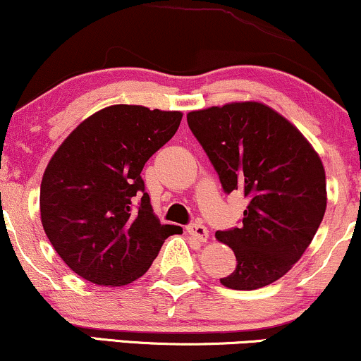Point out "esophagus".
<instances>
[{"instance_id": "obj_1", "label": "esophagus", "mask_w": 361, "mask_h": 361, "mask_svg": "<svg viewBox=\"0 0 361 361\" xmlns=\"http://www.w3.org/2000/svg\"><path fill=\"white\" fill-rule=\"evenodd\" d=\"M188 231H189V235H192L194 238L202 241V243H204V241H207V238H209V231H207V228L202 223L189 224Z\"/></svg>"}]
</instances>
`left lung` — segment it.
<instances>
[{"instance_id":"1","label":"left lung","mask_w":361,"mask_h":361,"mask_svg":"<svg viewBox=\"0 0 361 361\" xmlns=\"http://www.w3.org/2000/svg\"><path fill=\"white\" fill-rule=\"evenodd\" d=\"M226 194L248 199L243 224L216 231L236 267L219 279L228 289L253 290L283 277L314 238L326 211L319 155L289 120L257 101L188 114Z\"/></svg>"}]
</instances>
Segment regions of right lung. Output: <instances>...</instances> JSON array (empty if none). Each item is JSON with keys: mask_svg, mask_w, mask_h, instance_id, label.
<instances>
[{"mask_svg": "<svg viewBox=\"0 0 361 361\" xmlns=\"http://www.w3.org/2000/svg\"><path fill=\"white\" fill-rule=\"evenodd\" d=\"M180 111L114 104L84 120L57 148L40 185V218L55 252L96 286H126L150 269L182 228L160 224L143 165L176 135Z\"/></svg>", "mask_w": 361, "mask_h": 361, "instance_id": "add662e5", "label": "right lung"}]
</instances>
